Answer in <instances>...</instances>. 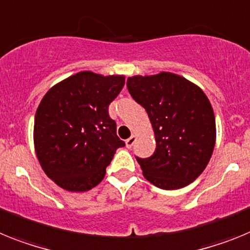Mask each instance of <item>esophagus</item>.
I'll use <instances>...</instances> for the list:
<instances>
[{
	"instance_id": "1",
	"label": "esophagus",
	"mask_w": 250,
	"mask_h": 250,
	"mask_svg": "<svg viewBox=\"0 0 250 250\" xmlns=\"http://www.w3.org/2000/svg\"><path fill=\"white\" fill-rule=\"evenodd\" d=\"M136 141H137V136H136V134H132L131 137L128 138V140H125V147H127V148H131Z\"/></svg>"
}]
</instances>
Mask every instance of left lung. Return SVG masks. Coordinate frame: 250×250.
Returning <instances> with one entry per match:
<instances>
[{
	"label": "left lung",
	"mask_w": 250,
	"mask_h": 250,
	"mask_svg": "<svg viewBox=\"0 0 250 250\" xmlns=\"http://www.w3.org/2000/svg\"><path fill=\"white\" fill-rule=\"evenodd\" d=\"M155 132L156 151L138 158L145 179L164 190L185 188L209 164L216 141L215 116L200 86L177 74L133 75L127 80Z\"/></svg>",
	"instance_id": "obj_1"
}]
</instances>
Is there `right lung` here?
Here are the masks:
<instances>
[{
	"instance_id": "obj_1",
	"label": "right lung",
	"mask_w": 250,
	"mask_h": 250,
	"mask_svg": "<svg viewBox=\"0 0 250 250\" xmlns=\"http://www.w3.org/2000/svg\"><path fill=\"white\" fill-rule=\"evenodd\" d=\"M125 75L79 71L51 86L39 104L34 146L41 168L71 192L97 186L125 142L108 107L125 86Z\"/></svg>"
}]
</instances>
